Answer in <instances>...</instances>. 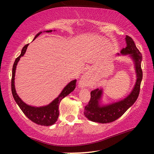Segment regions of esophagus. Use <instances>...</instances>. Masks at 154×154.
<instances>
[{
	"instance_id": "obj_1",
	"label": "esophagus",
	"mask_w": 154,
	"mask_h": 154,
	"mask_svg": "<svg viewBox=\"0 0 154 154\" xmlns=\"http://www.w3.org/2000/svg\"><path fill=\"white\" fill-rule=\"evenodd\" d=\"M88 78V75H84L82 77V79H81V82H80V83L81 85H82V86H85V85H86V83L88 82V80L87 78Z\"/></svg>"
}]
</instances>
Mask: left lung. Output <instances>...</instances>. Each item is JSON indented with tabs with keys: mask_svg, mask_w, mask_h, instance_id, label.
<instances>
[{
	"mask_svg": "<svg viewBox=\"0 0 154 154\" xmlns=\"http://www.w3.org/2000/svg\"><path fill=\"white\" fill-rule=\"evenodd\" d=\"M126 41L127 47L121 51L122 54H130L135 62L137 72V82L130 94L124 100L111 105L100 106L99 100L102 94V90L98 88L91 92V98L88 105L85 106L83 113L90 120L98 123L106 124L113 122L123 115L137 100L140 92V83L143 78L141 69L142 55L135 45L134 41L131 37L126 35Z\"/></svg>",
	"mask_w": 154,
	"mask_h": 154,
	"instance_id": "8db88e82",
	"label": "left lung"
}]
</instances>
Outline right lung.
I'll return each mask as SVG.
<instances>
[{"label": "right lung", "mask_w": 154, "mask_h": 154, "mask_svg": "<svg viewBox=\"0 0 154 154\" xmlns=\"http://www.w3.org/2000/svg\"><path fill=\"white\" fill-rule=\"evenodd\" d=\"M52 30H48L46 32H51ZM41 33H38L37 35L35 36V38H36L37 36L40 35ZM29 44L26 45L24 48H22V52H21L20 55L15 59L14 62V66H13L12 69V78H11V92L13 96H14V100L15 102L20 106L21 110L22 111L23 113L25 114V116L27 118L30 119L31 121L35 122V123L41 126H51L53 125L55 122L57 121L59 116V110L58 106L59 104L60 103L62 98H64L65 96H66L68 94L72 92L76 88V82L77 80H73L70 82L66 87L64 88L62 92L60 93V94L57 97L53 102L51 103L49 105L41 106V107H35V106H31L26 105L23 101L21 100L20 98L17 96L16 91L15 89L14 85V79H15V69H16V66L18 61L20 60V58L24 55L26 49Z\"/></svg>", "instance_id": "right-lung-1"}]
</instances>
